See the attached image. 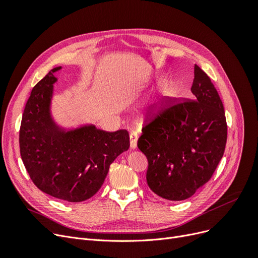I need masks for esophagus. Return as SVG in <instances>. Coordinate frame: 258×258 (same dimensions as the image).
<instances>
[{
	"label": "esophagus",
	"mask_w": 258,
	"mask_h": 258,
	"mask_svg": "<svg viewBox=\"0 0 258 258\" xmlns=\"http://www.w3.org/2000/svg\"><path fill=\"white\" fill-rule=\"evenodd\" d=\"M138 138H139V135H138L137 131H131L130 132V147L132 148V150H135V148H137Z\"/></svg>",
	"instance_id": "obj_1"
}]
</instances>
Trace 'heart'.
Instances as JSON below:
<instances>
[{"label":"heart","mask_w":258,"mask_h":258,"mask_svg":"<svg viewBox=\"0 0 258 258\" xmlns=\"http://www.w3.org/2000/svg\"><path fill=\"white\" fill-rule=\"evenodd\" d=\"M162 105V101L161 100H153V102H148L147 105L145 106V112L146 113H155L157 112L159 108Z\"/></svg>","instance_id":"1"}]
</instances>
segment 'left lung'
<instances>
[{
  "instance_id": "1",
  "label": "left lung",
  "mask_w": 258,
  "mask_h": 258,
  "mask_svg": "<svg viewBox=\"0 0 258 258\" xmlns=\"http://www.w3.org/2000/svg\"><path fill=\"white\" fill-rule=\"evenodd\" d=\"M190 90L191 100L162 108L138 140L148 160L147 185L167 200L188 199L209 182L227 141L222 100L197 64Z\"/></svg>"
}]
</instances>
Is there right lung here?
Here are the masks:
<instances>
[{"label": "right lung", "instance_id": "1", "mask_svg": "<svg viewBox=\"0 0 258 258\" xmlns=\"http://www.w3.org/2000/svg\"><path fill=\"white\" fill-rule=\"evenodd\" d=\"M53 68L31 91L19 131L20 155L38 189L54 198L81 202L102 186L111 163L130 146L127 130L106 132L95 124L61 129L51 115Z\"/></svg>", "mask_w": 258, "mask_h": 258}]
</instances>
